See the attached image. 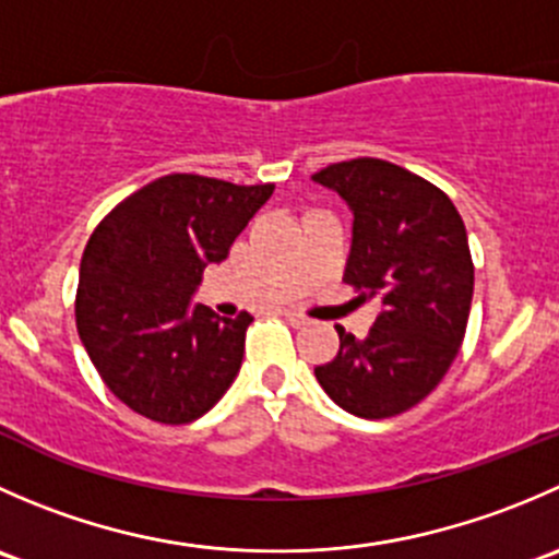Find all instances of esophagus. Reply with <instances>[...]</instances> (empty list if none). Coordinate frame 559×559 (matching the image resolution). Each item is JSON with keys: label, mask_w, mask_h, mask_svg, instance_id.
Returning <instances> with one entry per match:
<instances>
[{"label": "esophagus", "mask_w": 559, "mask_h": 559, "mask_svg": "<svg viewBox=\"0 0 559 559\" xmlns=\"http://www.w3.org/2000/svg\"><path fill=\"white\" fill-rule=\"evenodd\" d=\"M284 319L289 321L292 326H306L308 324L306 316H300V313H295V311H284Z\"/></svg>", "instance_id": "obj_1"}]
</instances>
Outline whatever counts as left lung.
Here are the masks:
<instances>
[{
    "mask_svg": "<svg viewBox=\"0 0 559 559\" xmlns=\"http://www.w3.org/2000/svg\"><path fill=\"white\" fill-rule=\"evenodd\" d=\"M313 180L354 211L343 281L359 300L384 306L368 337L335 326L341 352L316 379L348 414L397 416L441 384L465 337L473 300L465 224L438 186L392 162L359 156Z\"/></svg>",
    "mask_w": 559,
    "mask_h": 559,
    "instance_id": "8db88e82",
    "label": "left lung"
}]
</instances>
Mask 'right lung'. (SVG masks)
I'll return each mask as SVG.
<instances>
[{"label": "right lung", "instance_id": "1", "mask_svg": "<svg viewBox=\"0 0 559 559\" xmlns=\"http://www.w3.org/2000/svg\"><path fill=\"white\" fill-rule=\"evenodd\" d=\"M275 186L173 173L118 202L81 259L75 324L99 379L134 414L189 425L213 408L243 362L251 313L189 308L211 262Z\"/></svg>", "mask_w": 559, "mask_h": 559}]
</instances>
